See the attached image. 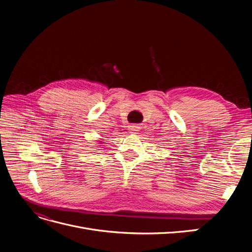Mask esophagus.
Masks as SVG:
<instances>
[{
  "label": "esophagus",
  "mask_w": 252,
  "mask_h": 252,
  "mask_svg": "<svg viewBox=\"0 0 252 252\" xmlns=\"http://www.w3.org/2000/svg\"><path fill=\"white\" fill-rule=\"evenodd\" d=\"M138 126H136V125H130V126H129V129H130V130L131 131H136V130H138Z\"/></svg>",
  "instance_id": "esophagus-1"
}]
</instances>
